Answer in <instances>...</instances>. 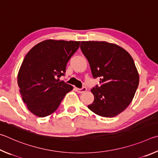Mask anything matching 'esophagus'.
Segmentation results:
<instances>
[{"instance_id":"obj_1","label":"esophagus","mask_w":158,"mask_h":158,"mask_svg":"<svg viewBox=\"0 0 158 158\" xmlns=\"http://www.w3.org/2000/svg\"><path fill=\"white\" fill-rule=\"evenodd\" d=\"M76 92L78 93H83L85 92H86L87 88L85 87H82V88H76Z\"/></svg>"}]
</instances>
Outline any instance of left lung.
I'll list each match as a JSON object with an SVG mask.
<instances>
[{
    "instance_id": "8db88e82",
    "label": "left lung",
    "mask_w": 158,
    "mask_h": 158,
    "mask_svg": "<svg viewBox=\"0 0 158 158\" xmlns=\"http://www.w3.org/2000/svg\"><path fill=\"white\" fill-rule=\"evenodd\" d=\"M81 49L93 77L100 79L101 86L92 89L94 100L88 108L101 117H115L131 103L139 85L133 59L121 47L106 41H82Z\"/></svg>"
}]
</instances>
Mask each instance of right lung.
<instances>
[{
  "instance_id": "obj_1",
  "label": "right lung",
  "mask_w": 158,
  "mask_h": 158,
  "mask_svg": "<svg viewBox=\"0 0 158 158\" xmlns=\"http://www.w3.org/2000/svg\"><path fill=\"white\" fill-rule=\"evenodd\" d=\"M81 41L46 40L27 52L18 74L23 101L32 114L40 117L51 114L71 85L59 77L65 75L66 64L78 49Z\"/></svg>"
}]
</instances>
